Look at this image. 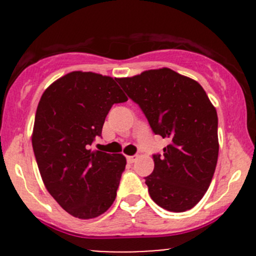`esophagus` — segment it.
<instances>
[{
  "instance_id": "1",
  "label": "esophagus",
  "mask_w": 256,
  "mask_h": 256,
  "mask_svg": "<svg viewBox=\"0 0 256 256\" xmlns=\"http://www.w3.org/2000/svg\"><path fill=\"white\" fill-rule=\"evenodd\" d=\"M137 158H138L137 155H132V156H128V164L136 162Z\"/></svg>"
}]
</instances>
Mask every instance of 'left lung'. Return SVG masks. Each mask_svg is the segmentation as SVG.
Segmentation results:
<instances>
[{
  "instance_id": "left-lung-1",
  "label": "left lung",
  "mask_w": 256,
  "mask_h": 256,
  "mask_svg": "<svg viewBox=\"0 0 256 256\" xmlns=\"http://www.w3.org/2000/svg\"><path fill=\"white\" fill-rule=\"evenodd\" d=\"M116 82L140 106L155 134L170 143L154 155L149 195L170 212L192 210L212 182L219 154L218 116L204 88L162 67Z\"/></svg>"
}]
</instances>
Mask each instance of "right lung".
<instances>
[{
	"label": "right lung",
	"instance_id": "right-lung-1",
	"mask_svg": "<svg viewBox=\"0 0 256 256\" xmlns=\"http://www.w3.org/2000/svg\"><path fill=\"white\" fill-rule=\"evenodd\" d=\"M116 78L73 71L52 83L38 104L32 146L46 190L78 219L104 214L116 198L126 158L91 150L114 104L128 101Z\"/></svg>",
	"mask_w": 256,
	"mask_h": 256
}]
</instances>
